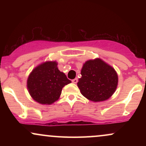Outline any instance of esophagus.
I'll return each instance as SVG.
<instances>
[{
	"label": "esophagus",
	"mask_w": 146,
	"mask_h": 146,
	"mask_svg": "<svg viewBox=\"0 0 146 146\" xmlns=\"http://www.w3.org/2000/svg\"><path fill=\"white\" fill-rule=\"evenodd\" d=\"M78 78H75V79H73V80H72V82L74 83V84L78 83Z\"/></svg>",
	"instance_id": "obj_1"
}]
</instances>
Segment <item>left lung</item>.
<instances>
[{
    "label": "left lung",
    "instance_id": "left-lung-1",
    "mask_svg": "<svg viewBox=\"0 0 146 146\" xmlns=\"http://www.w3.org/2000/svg\"><path fill=\"white\" fill-rule=\"evenodd\" d=\"M81 75L78 86L83 96L90 101L108 100L116 90L118 83L116 71L99 58L86 62Z\"/></svg>",
    "mask_w": 146,
    "mask_h": 146
}]
</instances>
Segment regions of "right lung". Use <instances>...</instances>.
Returning <instances> with one entry per match:
<instances>
[{
  "label": "right lung",
  "instance_id": "obj_1",
  "mask_svg": "<svg viewBox=\"0 0 146 146\" xmlns=\"http://www.w3.org/2000/svg\"><path fill=\"white\" fill-rule=\"evenodd\" d=\"M56 62H46L33 70L27 80V88L35 101L51 104L60 98L65 85L71 81L57 67Z\"/></svg>",
  "mask_w": 146,
  "mask_h": 146
}]
</instances>
